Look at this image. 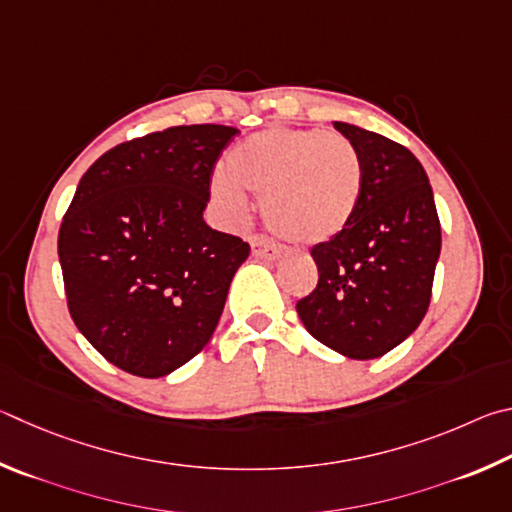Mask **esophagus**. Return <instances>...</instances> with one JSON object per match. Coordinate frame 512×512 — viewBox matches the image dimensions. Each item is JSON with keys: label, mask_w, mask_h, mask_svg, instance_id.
<instances>
[{"label": "esophagus", "mask_w": 512, "mask_h": 512, "mask_svg": "<svg viewBox=\"0 0 512 512\" xmlns=\"http://www.w3.org/2000/svg\"><path fill=\"white\" fill-rule=\"evenodd\" d=\"M249 245H251V254L256 258H263V261H276V258L281 256V247L265 236H251Z\"/></svg>", "instance_id": "esophagus-1"}]
</instances>
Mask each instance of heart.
<instances>
[{
    "label": "heart",
    "instance_id": "b5f03b06",
    "mask_svg": "<svg viewBox=\"0 0 512 512\" xmlns=\"http://www.w3.org/2000/svg\"><path fill=\"white\" fill-rule=\"evenodd\" d=\"M360 152L342 134L326 130L265 128L238 141L211 193L233 220L249 215L247 191L263 195V215L285 240L317 245L353 222L362 200Z\"/></svg>",
    "mask_w": 512,
    "mask_h": 512
}]
</instances>
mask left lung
<instances>
[{"instance_id": "obj_1", "label": "left lung", "mask_w": 512, "mask_h": 512, "mask_svg": "<svg viewBox=\"0 0 512 512\" xmlns=\"http://www.w3.org/2000/svg\"><path fill=\"white\" fill-rule=\"evenodd\" d=\"M360 152L362 200L353 222L312 247L317 288L297 312L317 342L351 360H375L420 326L441 256V222L414 152L378 132L335 121Z\"/></svg>"}]
</instances>
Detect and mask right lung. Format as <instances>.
I'll return each instance as SVG.
<instances>
[{
  "mask_svg": "<svg viewBox=\"0 0 512 512\" xmlns=\"http://www.w3.org/2000/svg\"><path fill=\"white\" fill-rule=\"evenodd\" d=\"M229 125L119 143L80 179L58 233L69 315L107 362L164 378L202 351L249 245L204 209Z\"/></svg>",
  "mask_w": 512,
  "mask_h": 512,
  "instance_id": "1",
  "label": "right lung"
}]
</instances>
